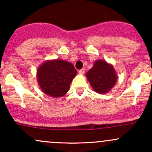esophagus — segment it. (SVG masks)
Wrapping results in <instances>:
<instances>
[{"instance_id": "obj_1", "label": "esophagus", "mask_w": 152, "mask_h": 152, "mask_svg": "<svg viewBox=\"0 0 152 152\" xmlns=\"http://www.w3.org/2000/svg\"><path fill=\"white\" fill-rule=\"evenodd\" d=\"M85 73V69H81V70L78 71V74H79L80 75H83V74Z\"/></svg>"}]
</instances>
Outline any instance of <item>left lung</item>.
I'll return each mask as SVG.
<instances>
[{"instance_id": "8db88e82", "label": "left lung", "mask_w": 152, "mask_h": 152, "mask_svg": "<svg viewBox=\"0 0 152 152\" xmlns=\"http://www.w3.org/2000/svg\"><path fill=\"white\" fill-rule=\"evenodd\" d=\"M86 76L92 88L97 93L104 94L110 91L117 82V74L114 66L105 60L99 59L94 62Z\"/></svg>"}]
</instances>
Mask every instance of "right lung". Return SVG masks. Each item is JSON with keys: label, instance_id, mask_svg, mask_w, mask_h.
<instances>
[{"label": "right lung", "instance_id": "right-lung-1", "mask_svg": "<svg viewBox=\"0 0 152 152\" xmlns=\"http://www.w3.org/2000/svg\"><path fill=\"white\" fill-rule=\"evenodd\" d=\"M76 75L77 71L71 63L53 59L47 60L38 66L36 76L43 93L58 98L69 91L71 81Z\"/></svg>", "mask_w": 152, "mask_h": 152}]
</instances>
